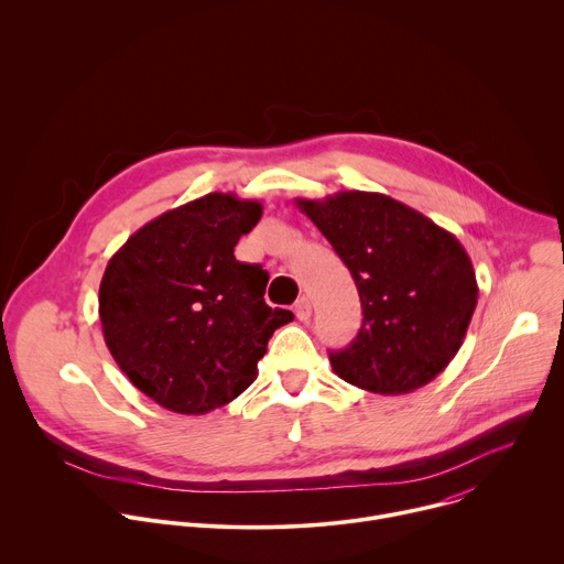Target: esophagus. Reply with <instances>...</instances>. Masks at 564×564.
Wrapping results in <instances>:
<instances>
[{"mask_svg":"<svg viewBox=\"0 0 564 564\" xmlns=\"http://www.w3.org/2000/svg\"><path fill=\"white\" fill-rule=\"evenodd\" d=\"M294 314H296L299 321H307V318H310V314H312V303H310L307 296L296 299V303H294Z\"/></svg>","mask_w":564,"mask_h":564,"instance_id":"esophagus-1","label":"esophagus"}]
</instances>
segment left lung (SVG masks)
<instances>
[{
  "label": "left lung",
  "instance_id": "1",
  "mask_svg": "<svg viewBox=\"0 0 564 564\" xmlns=\"http://www.w3.org/2000/svg\"><path fill=\"white\" fill-rule=\"evenodd\" d=\"M359 290L357 339L330 352L348 383L406 394L433 381L464 344L477 305L473 263L459 240L417 209L375 192L296 198Z\"/></svg>",
  "mask_w": 564,
  "mask_h": 564
}]
</instances>
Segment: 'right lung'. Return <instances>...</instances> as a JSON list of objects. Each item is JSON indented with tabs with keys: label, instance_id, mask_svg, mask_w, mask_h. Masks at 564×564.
<instances>
[{
	"label": "right lung",
	"instance_id": "add662e5",
	"mask_svg": "<svg viewBox=\"0 0 564 564\" xmlns=\"http://www.w3.org/2000/svg\"><path fill=\"white\" fill-rule=\"evenodd\" d=\"M263 205L207 194L127 238L100 283L107 348L131 383L181 415H205L257 379L276 328L294 318L263 299L268 272L234 257Z\"/></svg>",
	"mask_w": 564,
	"mask_h": 564
}]
</instances>
